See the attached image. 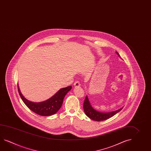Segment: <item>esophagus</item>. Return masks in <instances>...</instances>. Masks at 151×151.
I'll return each mask as SVG.
<instances>
[{
  "mask_svg": "<svg viewBox=\"0 0 151 151\" xmlns=\"http://www.w3.org/2000/svg\"><path fill=\"white\" fill-rule=\"evenodd\" d=\"M74 87H80V83L78 82V81H76L75 83H74Z\"/></svg>",
  "mask_w": 151,
  "mask_h": 151,
  "instance_id": "34e87169",
  "label": "esophagus"
}]
</instances>
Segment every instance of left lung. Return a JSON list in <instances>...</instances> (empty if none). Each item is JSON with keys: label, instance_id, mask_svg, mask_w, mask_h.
I'll list each match as a JSON object with an SVG mask.
<instances>
[{"label": "left lung", "instance_id": "obj_1", "mask_svg": "<svg viewBox=\"0 0 151 151\" xmlns=\"http://www.w3.org/2000/svg\"><path fill=\"white\" fill-rule=\"evenodd\" d=\"M116 54L119 56V57H120L117 52H116ZM122 108L123 107L121 108L116 111H113L111 112H106V113L96 111L91 106L87 96H86L83 103L84 111L86 115L91 120L96 121H104L107 120L108 119H109L111 117L113 116L114 115L117 114V113H119L120 111H121Z\"/></svg>", "mask_w": 151, "mask_h": 151}]
</instances>
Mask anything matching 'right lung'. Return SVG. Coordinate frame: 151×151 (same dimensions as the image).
<instances>
[{
    "mask_svg": "<svg viewBox=\"0 0 151 151\" xmlns=\"http://www.w3.org/2000/svg\"><path fill=\"white\" fill-rule=\"evenodd\" d=\"M72 87L69 86L60 89L56 94L47 100L40 102H34L27 100L20 92L18 85V92L22 100L27 107L34 113L41 116H47L56 114L60 109L65 96L70 91Z\"/></svg>",
    "mask_w": 151,
    "mask_h": 151,
    "instance_id": "add662e5",
    "label": "right lung"
}]
</instances>
